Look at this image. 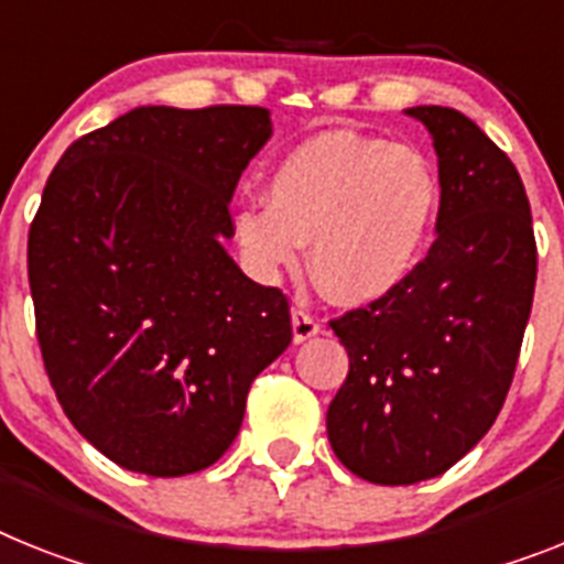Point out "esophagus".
Here are the masks:
<instances>
[{"label":"esophagus","mask_w":564,"mask_h":564,"mask_svg":"<svg viewBox=\"0 0 564 564\" xmlns=\"http://www.w3.org/2000/svg\"><path fill=\"white\" fill-rule=\"evenodd\" d=\"M321 333V321L312 315V312H306L304 306H295L292 310V338H295V344H304L306 338H312V335Z\"/></svg>","instance_id":"obj_1"}]
</instances>
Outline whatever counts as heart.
<instances>
[{"label": "heart", "instance_id": "heart-1", "mask_svg": "<svg viewBox=\"0 0 564 564\" xmlns=\"http://www.w3.org/2000/svg\"><path fill=\"white\" fill-rule=\"evenodd\" d=\"M438 177L413 145L326 131L292 149L269 177V203L235 215L243 260L260 278L301 263L338 304L390 295L419 267L438 215Z\"/></svg>", "mask_w": 564, "mask_h": 564}]
</instances>
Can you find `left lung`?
I'll return each mask as SVG.
<instances>
[{
    "label": "left lung",
    "instance_id": "obj_1",
    "mask_svg": "<svg viewBox=\"0 0 564 564\" xmlns=\"http://www.w3.org/2000/svg\"><path fill=\"white\" fill-rule=\"evenodd\" d=\"M406 113L438 154V238L399 290L329 321L349 372L326 433L372 485L442 476L494 427L536 286L531 203L508 154L456 108Z\"/></svg>",
    "mask_w": 564,
    "mask_h": 564
}]
</instances>
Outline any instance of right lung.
<instances>
[{
  "label": "right lung",
  "instance_id": "obj_1",
  "mask_svg": "<svg viewBox=\"0 0 564 564\" xmlns=\"http://www.w3.org/2000/svg\"><path fill=\"white\" fill-rule=\"evenodd\" d=\"M269 134L260 106L134 108L74 140L45 183L28 231L42 361L70 424L126 470L215 465L290 347L286 295L220 243Z\"/></svg>",
  "mask_w": 564,
  "mask_h": 564
}]
</instances>
